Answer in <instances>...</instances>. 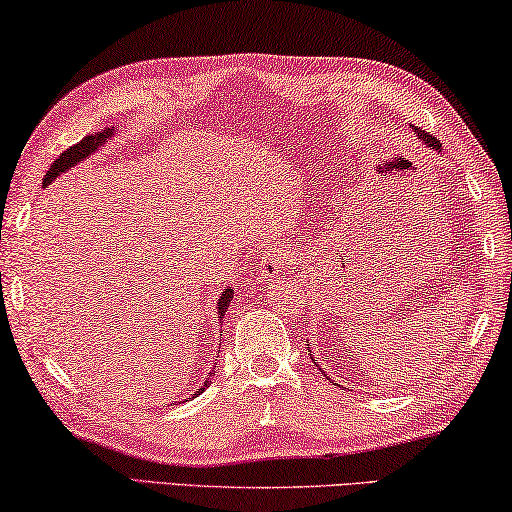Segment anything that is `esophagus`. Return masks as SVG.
Wrapping results in <instances>:
<instances>
[{"instance_id": "34e87169", "label": "esophagus", "mask_w": 512, "mask_h": 512, "mask_svg": "<svg viewBox=\"0 0 512 512\" xmlns=\"http://www.w3.org/2000/svg\"><path fill=\"white\" fill-rule=\"evenodd\" d=\"M287 264V250L280 246V243H271L266 246V250L262 253V259H259V273L264 278H273L278 276V271L282 266Z\"/></svg>"}]
</instances>
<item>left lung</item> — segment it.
I'll return each mask as SVG.
<instances>
[{
	"instance_id": "left-lung-1",
	"label": "left lung",
	"mask_w": 512,
	"mask_h": 512,
	"mask_svg": "<svg viewBox=\"0 0 512 512\" xmlns=\"http://www.w3.org/2000/svg\"><path fill=\"white\" fill-rule=\"evenodd\" d=\"M416 131V128H414ZM418 133V137H421V140L427 144V147H432V149H439V140L434 135H430V133H425V131H416Z\"/></svg>"
}]
</instances>
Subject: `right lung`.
<instances>
[{"label":"right lung","instance_id":"obj_1","mask_svg":"<svg viewBox=\"0 0 512 512\" xmlns=\"http://www.w3.org/2000/svg\"><path fill=\"white\" fill-rule=\"evenodd\" d=\"M110 135H112V128H105V131H98V133L85 135L78 144H73V147H68L66 151H61L59 158L55 160V163H52V165L48 167V172H45L43 186H48V183H50L52 179L59 177L61 172H66L68 167L78 165L82 158H87L89 154H94V151H96L98 147H101V144H103L105 140H108ZM232 294H234V289H225V292L220 294V299H218V312H220V317H225L227 308H230ZM211 377H213V372H211ZM211 377H207V381H204V386H202V388H197V391H195V398L204 391V388L209 386V379H211Z\"/></svg>","mask_w":512,"mask_h":512}]
</instances>
